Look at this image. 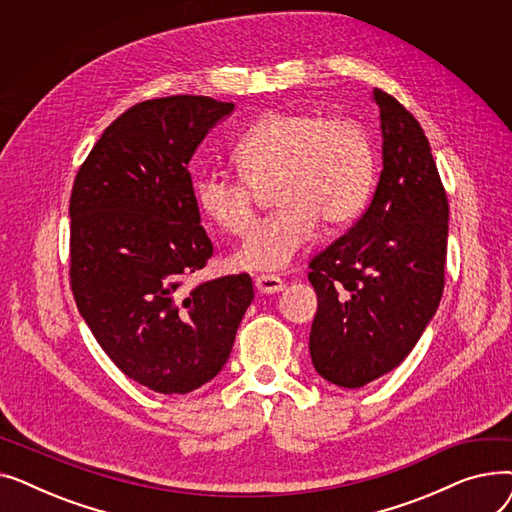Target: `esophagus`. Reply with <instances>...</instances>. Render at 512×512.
I'll list each match as a JSON object with an SVG mask.
<instances>
[{
  "instance_id": "1",
  "label": "esophagus",
  "mask_w": 512,
  "mask_h": 512,
  "mask_svg": "<svg viewBox=\"0 0 512 512\" xmlns=\"http://www.w3.org/2000/svg\"><path fill=\"white\" fill-rule=\"evenodd\" d=\"M255 286L263 294H274L284 290V280L274 274H261V276H255Z\"/></svg>"
}]
</instances>
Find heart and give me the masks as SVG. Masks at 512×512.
Wrapping results in <instances>:
<instances>
[{
    "label": "heart",
    "mask_w": 512,
    "mask_h": 512,
    "mask_svg": "<svg viewBox=\"0 0 512 512\" xmlns=\"http://www.w3.org/2000/svg\"><path fill=\"white\" fill-rule=\"evenodd\" d=\"M240 178L205 172L195 199L220 230L245 234L257 215V191L274 186L282 207L251 230L232 255L242 270H282L290 265L317 224L338 230L363 211L375 159L369 134L355 120L321 118L307 110L265 112L232 149Z\"/></svg>",
    "instance_id": "b5f03b06"
}]
</instances>
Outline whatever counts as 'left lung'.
Here are the masks:
<instances>
[{"label": "left lung", "instance_id": "obj_1", "mask_svg": "<svg viewBox=\"0 0 512 512\" xmlns=\"http://www.w3.org/2000/svg\"><path fill=\"white\" fill-rule=\"evenodd\" d=\"M380 105L384 170L371 205L309 261L317 313L309 336L315 371L361 388L398 367L444 292L448 197L421 124L398 99Z\"/></svg>", "mask_w": 512, "mask_h": 512}]
</instances>
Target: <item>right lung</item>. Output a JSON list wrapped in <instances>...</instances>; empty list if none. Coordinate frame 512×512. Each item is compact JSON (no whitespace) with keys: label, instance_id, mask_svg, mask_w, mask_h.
Returning <instances> with one entry per match:
<instances>
[{"label":"right lung","instance_id":"right-lung-1","mask_svg":"<svg viewBox=\"0 0 512 512\" xmlns=\"http://www.w3.org/2000/svg\"><path fill=\"white\" fill-rule=\"evenodd\" d=\"M232 101H141L101 134L70 193V288L95 340L130 380L186 394L220 373L253 301L249 274L197 286L213 245L191 161Z\"/></svg>","mask_w":512,"mask_h":512}]
</instances>
